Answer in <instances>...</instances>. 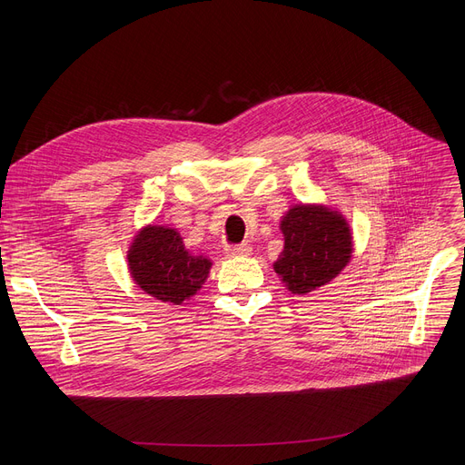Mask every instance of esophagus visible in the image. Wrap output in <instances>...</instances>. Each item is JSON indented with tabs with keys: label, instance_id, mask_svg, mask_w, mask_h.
<instances>
[{
	"label": "esophagus",
	"instance_id": "esophagus-1",
	"mask_svg": "<svg viewBox=\"0 0 465 465\" xmlns=\"http://www.w3.org/2000/svg\"><path fill=\"white\" fill-rule=\"evenodd\" d=\"M252 252V247L242 242V245H228L226 247V254L228 256H249Z\"/></svg>",
	"mask_w": 465,
	"mask_h": 465
}]
</instances>
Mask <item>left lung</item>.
I'll list each match as a JSON object with an SVG mask.
<instances>
[{
    "mask_svg": "<svg viewBox=\"0 0 465 465\" xmlns=\"http://www.w3.org/2000/svg\"><path fill=\"white\" fill-rule=\"evenodd\" d=\"M284 249L273 263L292 294H309L333 281L352 258V232L337 209L321 203L290 207L279 224Z\"/></svg>",
    "mask_w": 465,
    "mask_h": 465,
    "instance_id": "8db88e82",
    "label": "left lung"
}]
</instances>
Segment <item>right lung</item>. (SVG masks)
<instances>
[{
	"mask_svg": "<svg viewBox=\"0 0 465 465\" xmlns=\"http://www.w3.org/2000/svg\"><path fill=\"white\" fill-rule=\"evenodd\" d=\"M128 270L134 282L163 303L181 305L200 292L213 262L190 252L175 228L149 224L132 239Z\"/></svg>",
	"mask_w": 465,
	"mask_h": 465,
	"instance_id": "add662e5",
	"label": "right lung"
}]
</instances>
